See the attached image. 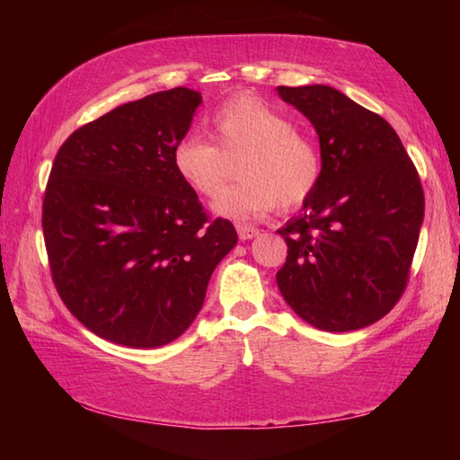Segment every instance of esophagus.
I'll use <instances>...</instances> for the list:
<instances>
[{
    "instance_id": "obj_1",
    "label": "esophagus",
    "mask_w": 460,
    "mask_h": 460,
    "mask_svg": "<svg viewBox=\"0 0 460 460\" xmlns=\"http://www.w3.org/2000/svg\"><path fill=\"white\" fill-rule=\"evenodd\" d=\"M237 235L241 241H247V239H253L260 235V229L252 227V225H237Z\"/></svg>"
}]
</instances>
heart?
I'll return each instance as SVG.
<instances>
[{"label": "heart", "mask_w": 460, "mask_h": 460, "mask_svg": "<svg viewBox=\"0 0 460 460\" xmlns=\"http://www.w3.org/2000/svg\"><path fill=\"white\" fill-rule=\"evenodd\" d=\"M215 144L186 136L174 146L172 164L181 181L202 197H213L226 180L223 155L242 154V178L219 193L213 211L225 219H252L310 199L323 176V152L316 139L261 99L241 95L211 118Z\"/></svg>", "instance_id": "obj_1"}]
</instances>
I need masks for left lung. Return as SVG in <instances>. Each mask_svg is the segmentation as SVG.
I'll list each match as a JSON object with an SVG mask.
<instances>
[{
  "label": "left lung",
  "instance_id": "left-lung-1",
  "mask_svg": "<svg viewBox=\"0 0 460 460\" xmlns=\"http://www.w3.org/2000/svg\"><path fill=\"white\" fill-rule=\"evenodd\" d=\"M313 123L323 176L279 235L278 288L296 314L329 332L384 318L406 290L424 221L418 170L389 123L326 84L278 87Z\"/></svg>",
  "mask_w": 460,
  "mask_h": 460
}]
</instances>
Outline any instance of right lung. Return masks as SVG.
Segmentation results:
<instances>
[{
    "label": "right lung",
    "mask_w": 460,
    "mask_h": 460,
    "mask_svg": "<svg viewBox=\"0 0 460 460\" xmlns=\"http://www.w3.org/2000/svg\"><path fill=\"white\" fill-rule=\"evenodd\" d=\"M200 103L186 87L131 101L73 131L54 158L42 202L54 286L76 321L115 345L181 337L237 243L172 164Z\"/></svg>",
    "instance_id": "right-lung-1"
}]
</instances>
